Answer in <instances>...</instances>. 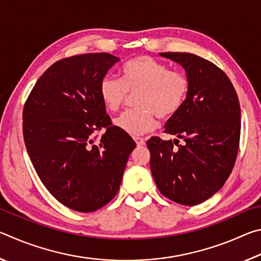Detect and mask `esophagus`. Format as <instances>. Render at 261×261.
<instances>
[{
  "instance_id": "esophagus-1",
  "label": "esophagus",
  "mask_w": 261,
  "mask_h": 261,
  "mask_svg": "<svg viewBox=\"0 0 261 261\" xmlns=\"http://www.w3.org/2000/svg\"><path fill=\"white\" fill-rule=\"evenodd\" d=\"M134 140L136 141V144L138 145V146H143L145 144V140L143 138H140V137H134Z\"/></svg>"
}]
</instances>
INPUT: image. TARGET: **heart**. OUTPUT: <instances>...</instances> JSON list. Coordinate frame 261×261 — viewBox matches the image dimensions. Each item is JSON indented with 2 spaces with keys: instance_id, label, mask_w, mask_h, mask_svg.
Returning a JSON list of instances; mask_svg holds the SVG:
<instances>
[{
  "instance_id": "1",
  "label": "heart",
  "mask_w": 261,
  "mask_h": 261,
  "mask_svg": "<svg viewBox=\"0 0 261 261\" xmlns=\"http://www.w3.org/2000/svg\"><path fill=\"white\" fill-rule=\"evenodd\" d=\"M190 91L187 73L170 70L167 64L141 55L123 65L122 79L105 77L99 92L109 112L116 113L130 94H137L136 107L116 118L115 124L129 135L152 131L161 120L175 116L185 103Z\"/></svg>"
}]
</instances>
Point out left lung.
<instances>
[{"mask_svg":"<svg viewBox=\"0 0 261 261\" xmlns=\"http://www.w3.org/2000/svg\"><path fill=\"white\" fill-rule=\"evenodd\" d=\"M160 55L182 65L190 91L183 107L166 123V134L178 139L147 140L151 171L168 199L198 205L223 187L235 165L241 136L240 101L227 74L212 62L190 53ZM179 139L183 144H178Z\"/></svg>","mask_w":261,"mask_h":261,"instance_id":"8db88e82","label":"left lung"}]
</instances>
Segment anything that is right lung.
Masks as SVG:
<instances>
[{"instance_id": "1", "label": "right lung", "mask_w": 261, "mask_h": 261, "mask_svg": "<svg viewBox=\"0 0 261 261\" xmlns=\"http://www.w3.org/2000/svg\"><path fill=\"white\" fill-rule=\"evenodd\" d=\"M120 59L108 53L57 61L35 83L23 110L25 146L35 171L56 200L90 213L116 196L136 148L112 125L100 83ZM106 132L94 144L96 130Z\"/></svg>"}]
</instances>
